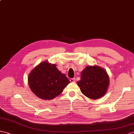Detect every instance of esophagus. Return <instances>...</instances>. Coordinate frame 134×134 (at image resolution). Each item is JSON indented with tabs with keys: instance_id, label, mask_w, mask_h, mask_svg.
Here are the masks:
<instances>
[{
	"instance_id": "34e87169",
	"label": "esophagus",
	"mask_w": 134,
	"mask_h": 134,
	"mask_svg": "<svg viewBox=\"0 0 134 134\" xmlns=\"http://www.w3.org/2000/svg\"><path fill=\"white\" fill-rule=\"evenodd\" d=\"M70 81L71 82H75L76 81V79H75V78H71L70 79Z\"/></svg>"
}]
</instances>
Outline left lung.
Instances as JSON below:
<instances>
[{
    "label": "left lung",
    "mask_w": 134,
    "mask_h": 134,
    "mask_svg": "<svg viewBox=\"0 0 134 134\" xmlns=\"http://www.w3.org/2000/svg\"><path fill=\"white\" fill-rule=\"evenodd\" d=\"M81 93L91 99H97L106 93L109 84L108 75L98 66H88L81 72L77 81Z\"/></svg>",
    "instance_id": "obj_1"
}]
</instances>
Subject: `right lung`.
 Returning a JSON list of instances; mask_svg holds the SVG:
<instances>
[{"label":"right lung","mask_w":134,"mask_h":134,"mask_svg":"<svg viewBox=\"0 0 134 134\" xmlns=\"http://www.w3.org/2000/svg\"><path fill=\"white\" fill-rule=\"evenodd\" d=\"M28 83L30 90L37 97L49 100L59 95L70 80L57 69L55 64L46 61L32 71Z\"/></svg>","instance_id":"1"}]
</instances>
